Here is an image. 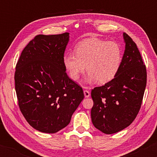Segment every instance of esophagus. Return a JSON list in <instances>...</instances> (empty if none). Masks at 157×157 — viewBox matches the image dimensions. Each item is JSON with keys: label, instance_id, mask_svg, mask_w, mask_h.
Wrapping results in <instances>:
<instances>
[{"label": "esophagus", "instance_id": "obj_1", "mask_svg": "<svg viewBox=\"0 0 157 157\" xmlns=\"http://www.w3.org/2000/svg\"><path fill=\"white\" fill-rule=\"evenodd\" d=\"M84 96H85V97H86V98H88V97H90V92L89 91H87V90H85L84 91Z\"/></svg>", "mask_w": 157, "mask_h": 157}]
</instances>
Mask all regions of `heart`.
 <instances>
[{
	"label": "heart",
	"mask_w": 157,
	"mask_h": 157,
	"mask_svg": "<svg viewBox=\"0 0 157 157\" xmlns=\"http://www.w3.org/2000/svg\"><path fill=\"white\" fill-rule=\"evenodd\" d=\"M122 60L120 46L115 42L99 38H89L80 43L75 53L66 52L63 57L64 67L68 76L77 80L86 70V82L105 83L114 78Z\"/></svg>",
	"instance_id": "b5f03b06"
}]
</instances>
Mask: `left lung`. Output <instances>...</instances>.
<instances>
[{
    "label": "left lung",
    "mask_w": 157,
    "mask_h": 157,
    "mask_svg": "<svg viewBox=\"0 0 157 157\" xmlns=\"http://www.w3.org/2000/svg\"><path fill=\"white\" fill-rule=\"evenodd\" d=\"M122 60L114 78L91 91V121L96 128L112 134L130 125L140 111L146 87V68L136 45L126 33Z\"/></svg>",
    "instance_id": "left-lung-1"
}]
</instances>
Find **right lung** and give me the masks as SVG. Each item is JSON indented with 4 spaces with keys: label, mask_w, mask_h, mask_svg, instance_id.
<instances>
[{
    "label": "right lung",
    "mask_w": 157,
    "mask_h": 157,
    "mask_svg": "<svg viewBox=\"0 0 157 157\" xmlns=\"http://www.w3.org/2000/svg\"><path fill=\"white\" fill-rule=\"evenodd\" d=\"M69 33L37 35L21 53L16 66L15 91L26 121L43 133L67 126L84 98L82 88L68 77L63 57Z\"/></svg>",
    "instance_id": "add662e5"
}]
</instances>
